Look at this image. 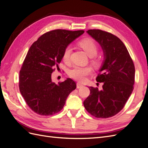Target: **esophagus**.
I'll list each match as a JSON object with an SVG mask.
<instances>
[{"instance_id": "esophagus-1", "label": "esophagus", "mask_w": 148, "mask_h": 148, "mask_svg": "<svg viewBox=\"0 0 148 148\" xmlns=\"http://www.w3.org/2000/svg\"><path fill=\"white\" fill-rule=\"evenodd\" d=\"M82 86H83V85L81 84V83H80V82H77V89L82 88Z\"/></svg>"}]
</instances>
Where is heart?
<instances>
[{"mask_svg": "<svg viewBox=\"0 0 148 148\" xmlns=\"http://www.w3.org/2000/svg\"><path fill=\"white\" fill-rule=\"evenodd\" d=\"M79 45L82 48L87 54L90 58L94 57L97 52V45L92 39H85L81 40L79 43ZM72 48L71 46H67L65 48L63 52L62 59L65 62L67 63L69 61ZM92 62L94 65L98 64V60L92 58ZM92 73V69L89 66H75L69 71V76L75 80L79 81H84L86 77Z\"/></svg>", "mask_w": 148, "mask_h": 148, "instance_id": "1", "label": "heart"}]
</instances>
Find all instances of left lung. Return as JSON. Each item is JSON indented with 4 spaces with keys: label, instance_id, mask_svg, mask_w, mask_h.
I'll use <instances>...</instances> for the list:
<instances>
[{
    "label": "left lung",
    "instance_id": "8db88e82",
    "mask_svg": "<svg viewBox=\"0 0 148 148\" xmlns=\"http://www.w3.org/2000/svg\"><path fill=\"white\" fill-rule=\"evenodd\" d=\"M87 33L97 42L104 60L96 81L103 82V89L89 87L90 95L84 101L90 114L107 118L121 111L133 90L135 68L127 48L118 37L99 29Z\"/></svg>",
    "mask_w": 148,
    "mask_h": 148
}]
</instances>
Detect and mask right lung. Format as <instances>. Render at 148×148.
Listing matches in <instances>:
<instances>
[{
  "instance_id": "add662e5",
  "label": "right lung",
  "mask_w": 148,
  "mask_h": 148,
  "mask_svg": "<svg viewBox=\"0 0 148 148\" xmlns=\"http://www.w3.org/2000/svg\"><path fill=\"white\" fill-rule=\"evenodd\" d=\"M84 32L54 30L41 36L30 47L19 73V89L29 108L38 114L59 112L76 88L71 78L56 84L51 75L61 62L65 48Z\"/></svg>"
}]
</instances>
